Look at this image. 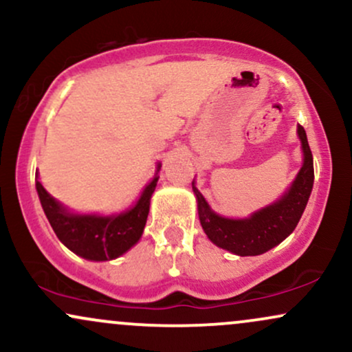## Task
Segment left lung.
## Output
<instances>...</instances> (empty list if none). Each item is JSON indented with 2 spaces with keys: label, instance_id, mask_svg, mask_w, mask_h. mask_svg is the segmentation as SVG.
Returning a JSON list of instances; mask_svg holds the SVG:
<instances>
[{
  "label": "left lung",
  "instance_id": "obj_1",
  "mask_svg": "<svg viewBox=\"0 0 352 352\" xmlns=\"http://www.w3.org/2000/svg\"><path fill=\"white\" fill-rule=\"evenodd\" d=\"M303 147V167L289 193L274 205L254 213L249 219H228L210 210L201 193L193 187L198 201V214L206 236L219 248L238 256H259L274 245L280 244L297 228L313 188V155L308 146L307 133L298 126ZM193 185V184H192Z\"/></svg>",
  "mask_w": 352,
  "mask_h": 352
}]
</instances>
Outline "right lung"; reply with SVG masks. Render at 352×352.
<instances>
[{"instance_id": "obj_1", "label": "right lung", "mask_w": 352, "mask_h": 352, "mask_svg": "<svg viewBox=\"0 0 352 352\" xmlns=\"http://www.w3.org/2000/svg\"><path fill=\"white\" fill-rule=\"evenodd\" d=\"M157 180L155 177L147 185L134 208L118 217L70 214L45 192L39 180H36V188L50 226L70 251L90 261H109L124 254L141 238Z\"/></svg>"}]
</instances>
